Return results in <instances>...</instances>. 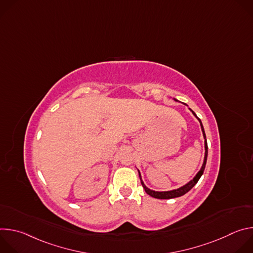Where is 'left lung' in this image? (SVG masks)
<instances>
[{
	"instance_id": "8db88e82",
	"label": "left lung",
	"mask_w": 253,
	"mask_h": 253,
	"mask_svg": "<svg viewBox=\"0 0 253 253\" xmlns=\"http://www.w3.org/2000/svg\"><path fill=\"white\" fill-rule=\"evenodd\" d=\"M175 101L177 102H180L178 101L177 99L173 98ZM184 105H186L185 103H183ZM188 107V105H186ZM188 109L192 112V114L196 117V119L199 121L200 123V127H201V131H202V134H203V138H204V149H205V153H204V159H203V163H202V166L200 168V170L196 173V175L193 177V179H191L190 181H188L186 184H184L183 186L179 187L177 189H173V190H169V191H155V190H152L150 188H148L145 184H144L143 180L141 178V173L140 171L138 170V173H139V177H140V181H141V184L144 188V190H145V192L150 195L151 197H154V198H157V199H171V198H176V197H180L182 196L184 194H186L189 190H191L193 188V186L198 182V180L200 179V177L202 176L203 172H204V169H205V165H206V160H207V154H208V147H207V141H206V136H205V132H204V128H203V125H202V122L201 120L197 117V115L194 113V111H192L190 108H188Z\"/></svg>"
}]
</instances>
